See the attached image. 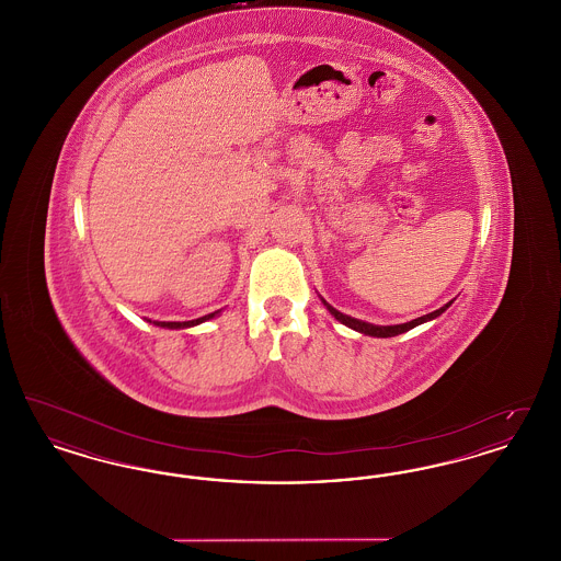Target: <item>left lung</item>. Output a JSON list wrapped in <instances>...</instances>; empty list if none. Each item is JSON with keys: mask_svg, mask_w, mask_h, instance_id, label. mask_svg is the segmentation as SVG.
Returning a JSON list of instances; mask_svg holds the SVG:
<instances>
[{"mask_svg": "<svg viewBox=\"0 0 561 561\" xmlns=\"http://www.w3.org/2000/svg\"><path fill=\"white\" fill-rule=\"evenodd\" d=\"M321 302H323V307L330 311V316H332L334 320H339L341 323H345V325L351 328V330H355V332H362V334H366V336H374V339H391V336L403 334V332H408V330H412V328H416V325H421V323H425V321L439 318V316H442V313H444V311H446V309L453 305L454 300L446 302L444 307H439L437 311H431V313L423 316V318L405 321V323H396V325H376V323H370V321L357 320V318H351V316L341 313L339 309H334V307H332L330 302H325L323 298H321Z\"/></svg>", "mask_w": 561, "mask_h": 561, "instance_id": "left-lung-1", "label": "left lung"}]
</instances>
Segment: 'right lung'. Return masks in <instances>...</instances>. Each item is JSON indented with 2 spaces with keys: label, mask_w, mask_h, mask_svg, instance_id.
I'll return each mask as SVG.
<instances>
[{
  "label": "right lung",
  "mask_w": 561,
  "mask_h": 561,
  "mask_svg": "<svg viewBox=\"0 0 561 561\" xmlns=\"http://www.w3.org/2000/svg\"><path fill=\"white\" fill-rule=\"evenodd\" d=\"M216 316H220V309H218V311H214V313L204 316V318H197V320L191 321H149V323H153V325H158V328H168V330H185V328H193V325H199V323H204V321L213 320Z\"/></svg>",
  "instance_id": "add662e5"
}]
</instances>
